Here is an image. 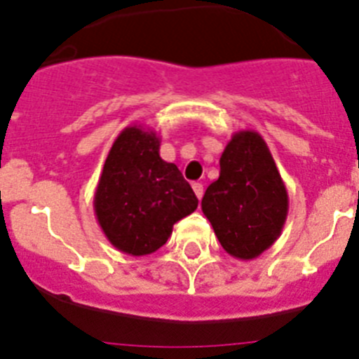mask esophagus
Masks as SVG:
<instances>
[{"label":"esophagus","mask_w":359,"mask_h":359,"mask_svg":"<svg viewBox=\"0 0 359 359\" xmlns=\"http://www.w3.org/2000/svg\"><path fill=\"white\" fill-rule=\"evenodd\" d=\"M192 189H194V192H196V196H198V199H201L203 198V185L201 183H192Z\"/></svg>","instance_id":"34e87169"}]
</instances>
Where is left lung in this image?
Returning a JSON list of instances; mask_svg holds the SVG:
<instances>
[{
    "instance_id": "obj_1",
    "label": "left lung",
    "mask_w": 359,
    "mask_h": 359,
    "mask_svg": "<svg viewBox=\"0 0 359 359\" xmlns=\"http://www.w3.org/2000/svg\"><path fill=\"white\" fill-rule=\"evenodd\" d=\"M219 167L201 210L224 252L252 261L280 237L290 208L286 185L264 138L255 131L231 136Z\"/></svg>"
}]
</instances>
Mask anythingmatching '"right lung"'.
Returning <instances> with one entry per match:
<instances>
[{
  "instance_id": "obj_1",
  "label": "right lung",
  "mask_w": 359,
  "mask_h": 359,
  "mask_svg": "<svg viewBox=\"0 0 359 359\" xmlns=\"http://www.w3.org/2000/svg\"><path fill=\"white\" fill-rule=\"evenodd\" d=\"M93 208L107 241L140 257L167 243L174 223L198 208V198L176 165L161 160L160 136L129 126L111 145Z\"/></svg>"
}]
</instances>
